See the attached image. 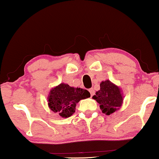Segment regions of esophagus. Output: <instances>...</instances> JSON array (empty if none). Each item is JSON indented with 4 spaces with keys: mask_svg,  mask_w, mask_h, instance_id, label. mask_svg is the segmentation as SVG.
Here are the masks:
<instances>
[{
    "mask_svg": "<svg viewBox=\"0 0 159 159\" xmlns=\"http://www.w3.org/2000/svg\"><path fill=\"white\" fill-rule=\"evenodd\" d=\"M89 92H90L91 96H93V95L95 94V90H94V89H93V88H90V90H89Z\"/></svg>",
    "mask_w": 159,
    "mask_h": 159,
    "instance_id": "esophagus-1",
    "label": "esophagus"
}]
</instances>
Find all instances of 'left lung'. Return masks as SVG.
<instances>
[{
	"label": "left lung",
	"instance_id": "8db88e82",
	"mask_svg": "<svg viewBox=\"0 0 159 159\" xmlns=\"http://www.w3.org/2000/svg\"><path fill=\"white\" fill-rule=\"evenodd\" d=\"M99 90L93 96V99L100 104V108L106 115L114 114L118 111L123 104L124 95L119 86L110 80L102 81Z\"/></svg>",
	"mask_w": 159,
	"mask_h": 159
}]
</instances>
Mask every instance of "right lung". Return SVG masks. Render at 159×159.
I'll list each match as a JSON object with an SVG mask.
<instances>
[{
    "instance_id": "right-lung-1",
    "label": "right lung",
    "mask_w": 159,
    "mask_h": 159,
    "mask_svg": "<svg viewBox=\"0 0 159 159\" xmlns=\"http://www.w3.org/2000/svg\"><path fill=\"white\" fill-rule=\"evenodd\" d=\"M90 97L87 90L74 88L68 84L61 83L50 90L48 105L50 109L62 118H68L75 112L77 103Z\"/></svg>"
}]
</instances>
